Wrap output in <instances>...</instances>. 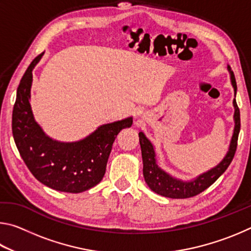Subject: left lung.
I'll return each instance as SVG.
<instances>
[{"label": "left lung", "instance_id": "left-lung-1", "mask_svg": "<svg viewBox=\"0 0 251 251\" xmlns=\"http://www.w3.org/2000/svg\"><path fill=\"white\" fill-rule=\"evenodd\" d=\"M230 71V67H228ZM231 75V83L232 86L235 88V93L237 91V83L235 75L230 71ZM233 106H235V130H233V135L231 138L230 147L227 152L226 157L220 163L217 167L212 168L211 171L207 172L202 175L199 176L197 179L189 182H182L180 180H177L175 178L167 175L166 173L161 171V169L157 166L155 160V151L152 148L151 143L146 138L142 131L139 133V143H141L142 148V157H143V174L144 178H145L146 184L148 187L155 192L156 194L161 195L164 197L168 198H190L196 196V195L202 193L206 190L208 187L211 186L214 182L218 179V178L226 172L229 165L232 161L233 156L237 150V142H238V135H239L240 130V112L239 107L236 103V100H233Z\"/></svg>", "mask_w": 251, "mask_h": 251}]
</instances>
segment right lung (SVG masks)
I'll return each instance as SVG.
<instances>
[{
	"instance_id": "add662e5",
	"label": "right lung",
	"mask_w": 251,
	"mask_h": 251,
	"mask_svg": "<svg viewBox=\"0 0 251 251\" xmlns=\"http://www.w3.org/2000/svg\"><path fill=\"white\" fill-rule=\"evenodd\" d=\"M43 54L33 59L18 87L12 114L14 142L29 172L42 184L58 192L82 193L103 179L113 143L133 120L128 117L100 126L76 143H59L48 137L34 121L29 105L32 71Z\"/></svg>"
}]
</instances>
